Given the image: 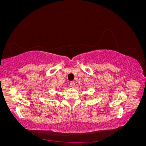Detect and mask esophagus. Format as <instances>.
Segmentation results:
<instances>
[{"mask_svg":"<svg viewBox=\"0 0 146 146\" xmlns=\"http://www.w3.org/2000/svg\"><path fill=\"white\" fill-rule=\"evenodd\" d=\"M70 86H71L72 88H73V87H74V86H75V82H70Z\"/></svg>","mask_w":146,"mask_h":146,"instance_id":"34e87169","label":"esophagus"}]
</instances>
